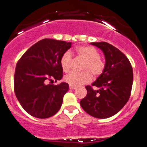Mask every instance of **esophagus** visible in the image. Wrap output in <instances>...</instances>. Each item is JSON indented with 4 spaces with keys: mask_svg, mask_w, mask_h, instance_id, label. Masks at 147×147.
Segmentation results:
<instances>
[{
    "mask_svg": "<svg viewBox=\"0 0 147 147\" xmlns=\"http://www.w3.org/2000/svg\"><path fill=\"white\" fill-rule=\"evenodd\" d=\"M69 88H70V89H75V88H76V86H74L72 85H69Z\"/></svg>",
    "mask_w": 147,
    "mask_h": 147,
    "instance_id": "esophagus-1",
    "label": "esophagus"
}]
</instances>
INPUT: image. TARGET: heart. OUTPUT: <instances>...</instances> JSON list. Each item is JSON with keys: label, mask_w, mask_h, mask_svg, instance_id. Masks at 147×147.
Segmentation results:
<instances>
[{"label": "heart", "mask_w": 147, "mask_h": 147, "mask_svg": "<svg viewBox=\"0 0 147 147\" xmlns=\"http://www.w3.org/2000/svg\"><path fill=\"white\" fill-rule=\"evenodd\" d=\"M76 55L86 61L83 65L84 70L90 71L94 76H98L102 73L105 63L100 58V53L96 49L91 46H79L75 49ZM72 55L70 51H66L62 54L60 64L63 71L68 72L72 68ZM88 71L83 72H72L66 75V82L74 86H79L92 80V75Z\"/></svg>", "instance_id": "heart-1"}]
</instances>
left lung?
Listing matches in <instances>:
<instances>
[{
  "label": "left lung",
  "instance_id": "left-lung-1",
  "mask_svg": "<svg viewBox=\"0 0 147 147\" xmlns=\"http://www.w3.org/2000/svg\"><path fill=\"white\" fill-rule=\"evenodd\" d=\"M104 53L102 73L92 86H86V96L80 104L91 116L105 119L113 116L127 102L131 94L133 72L126 55L108 42H92Z\"/></svg>",
  "mask_w": 147,
  "mask_h": 147
}]
</instances>
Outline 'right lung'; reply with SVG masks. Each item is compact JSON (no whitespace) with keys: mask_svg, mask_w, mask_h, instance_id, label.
<instances>
[{"mask_svg":"<svg viewBox=\"0 0 147 147\" xmlns=\"http://www.w3.org/2000/svg\"><path fill=\"white\" fill-rule=\"evenodd\" d=\"M70 47L71 42L42 39L31 46L17 63L14 92L23 109L31 116L48 118L60 109L69 89L68 83L53 85L46 82L62 78L60 59Z\"/></svg>","mask_w":147,"mask_h":147,"instance_id":"1","label":"right lung"}]
</instances>
